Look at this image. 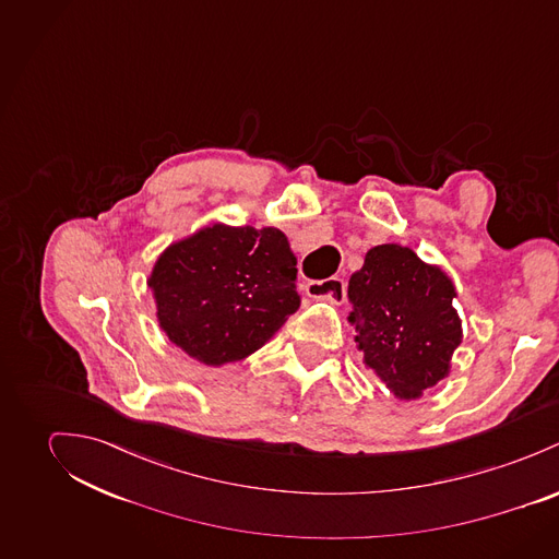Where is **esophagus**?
Listing matches in <instances>:
<instances>
[{"label":"esophagus","mask_w":559,"mask_h":559,"mask_svg":"<svg viewBox=\"0 0 559 559\" xmlns=\"http://www.w3.org/2000/svg\"><path fill=\"white\" fill-rule=\"evenodd\" d=\"M307 294L314 300H325L332 305H341L345 300V283L336 276L323 281H309Z\"/></svg>","instance_id":"1"}]
</instances>
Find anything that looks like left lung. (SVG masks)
I'll list each match as a JSON object with an SVG mask.
<instances>
[{
  "label": "left lung",
  "instance_id": "obj_1",
  "mask_svg": "<svg viewBox=\"0 0 559 559\" xmlns=\"http://www.w3.org/2000/svg\"><path fill=\"white\" fill-rule=\"evenodd\" d=\"M452 281L412 249L381 245L349 278L347 321L365 362L401 399L443 379L461 343Z\"/></svg>",
  "mask_w": 559,
  "mask_h": 559
}]
</instances>
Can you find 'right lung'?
<instances>
[{"label":"right lung","mask_w":559,"mask_h":559,"mask_svg":"<svg viewBox=\"0 0 559 559\" xmlns=\"http://www.w3.org/2000/svg\"><path fill=\"white\" fill-rule=\"evenodd\" d=\"M296 263L274 227L201 229L154 265L150 287L160 328L205 365L242 360L300 307Z\"/></svg>","instance_id":"1"}]
</instances>
